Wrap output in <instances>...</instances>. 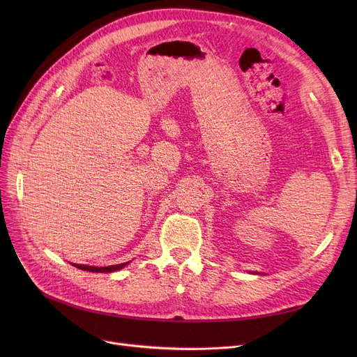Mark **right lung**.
Here are the masks:
<instances>
[{
  "label": "right lung",
  "mask_w": 357,
  "mask_h": 357,
  "mask_svg": "<svg viewBox=\"0 0 357 357\" xmlns=\"http://www.w3.org/2000/svg\"><path fill=\"white\" fill-rule=\"evenodd\" d=\"M130 261H126V264H121V265H112V266H102V268H98V266H86V265H75L78 269H82V271H88V272H97V273H104V272H116V271H120L123 269L126 265H128Z\"/></svg>",
  "instance_id": "add662e5"
}]
</instances>
